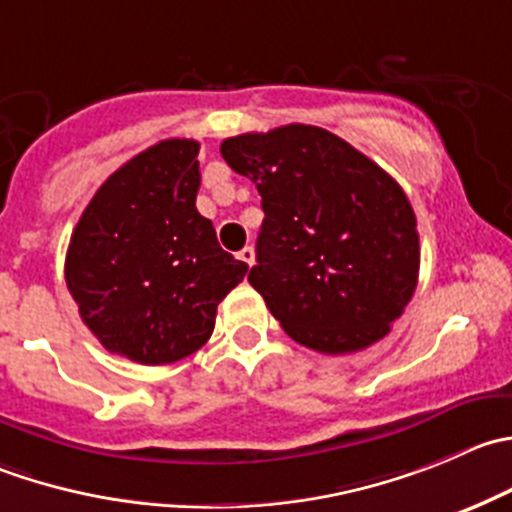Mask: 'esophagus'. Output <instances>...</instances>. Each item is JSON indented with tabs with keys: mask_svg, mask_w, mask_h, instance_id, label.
Instances as JSON below:
<instances>
[{
	"mask_svg": "<svg viewBox=\"0 0 512 512\" xmlns=\"http://www.w3.org/2000/svg\"><path fill=\"white\" fill-rule=\"evenodd\" d=\"M237 257H240L247 267H252V262H255V250H252V247H245V250L237 252Z\"/></svg>",
	"mask_w": 512,
	"mask_h": 512,
	"instance_id": "1",
	"label": "esophagus"
}]
</instances>
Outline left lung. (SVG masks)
Here are the masks:
<instances>
[{
  "instance_id": "8db88e82",
  "label": "left lung",
  "mask_w": 512,
  "mask_h": 512,
  "mask_svg": "<svg viewBox=\"0 0 512 512\" xmlns=\"http://www.w3.org/2000/svg\"><path fill=\"white\" fill-rule=\"evenodd\" d=\"M262 197L247 280L300 345L325 355L370 347L413 297L418 220L403 187L332 132L285 124L220 145Z\"/></svg>"
}]
</instances>
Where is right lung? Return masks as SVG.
Segmentation results:
<instances>
[{
    "instance_id": "obj_1",
    "label": "right lung",
    "mask_w": 512,
    "mask_h": 512,
    "mask_svg": "<svg viewBox=\"0 0 512 512\" xmlns=\"http://www.w3.org/2000/svg\"><path fill=\"white\" fill-rule=\"evenodd\" d=\"M200 142L147 147L94 192L64 260L92 335L114 355L167 365L215 330L217 305L247 275L197 212Z\"/></svg>"
}]
</instances>
